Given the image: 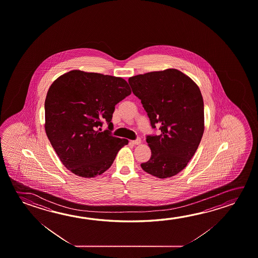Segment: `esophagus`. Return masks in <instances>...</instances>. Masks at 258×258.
Wrapping results in <instances>:
<instances>
[{"label": "esophagus", "mask_w": 258, "mask_h": 258, "mask_svg": "<svg viewBox=\"0 0 258 258\" xmlns=\"http://www.w3.org/2000/svg\"><path fill=\"white\" fill-rule=\"evenodd\" d=\"M131 143L133 144V145H140L141 143V140H140V138H138L137 140H131Z\"/></svg>", "instance_id": "esophagus-1"}]
</instances>
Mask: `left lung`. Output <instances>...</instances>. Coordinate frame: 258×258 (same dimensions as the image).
I'll return each instance as SVG.
<instances>
[{"instance_id": "8db88e82", "label": "left lung", "mask_w": 258, "mask_h": 258, "mask_svg": "<svg viewBox=\"0 0 258 258\" xmlns=\"http://www.w3.org/2000/svg\"><path fill=\"white\" fill-rule=\"evenodd\" d=\"M141 100L151 127L160 134L146 137L150 159L141 168L156 177H172L194 156L204 131V105L197 85L176 69L150 72L128 79Z\"/></svg>"}]
</instances>
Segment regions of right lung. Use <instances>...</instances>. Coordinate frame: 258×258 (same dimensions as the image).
I'll return each instance as SVG.
<instances>
[{
	"label": "right lung",
	"instance_id": "right-lung-1",
	"mask_svg": "<svg viewBox=\"0 0 258 258\" xmlns=\"http://www.w3.org/2000/svg\"><path fill=\"white\" fill-rule=\"evenodd\" d=\"M131 93L127 82L97 73L73 70L51 85L45 101V130L63 165L85 178L112 165L128 140L113 137L115 105ZM106 121L108 130L102 132Z\"/></svg>",
	"mask_w": 258,
	"mask_h": 258
}]
</instances>
